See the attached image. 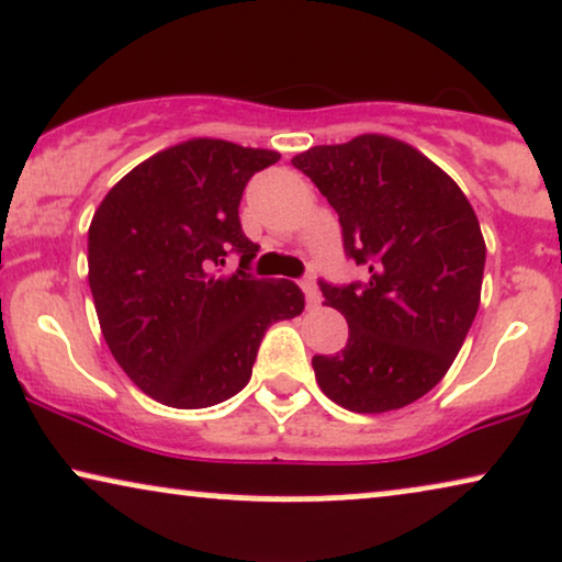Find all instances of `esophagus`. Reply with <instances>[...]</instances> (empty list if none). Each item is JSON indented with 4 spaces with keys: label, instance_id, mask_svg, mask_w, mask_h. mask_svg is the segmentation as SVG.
I'll return each instance as SVG.
<instances>
[{
    "label": "esophagus",
    "instance_id": "34e87169",
    "mask_svg": "<svg viewBox=\"0 0 562 562\" xmlns=\"http://www.w3.org/2000/svg\"><path fill=\"white\" fill-rule=\"evenodd\" d=\"M301 288H303V293H306V301H308V306L314 308V306H319V301H322V295H319V288H316V282L311 280V277H306V280L301 282Z\"/></svg>",
    "mask_w": 562,
    "mask_h": 562
}]
</instances>
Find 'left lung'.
<instances>
[{
	"label": "left lung",
	"mask_w": 562,
	"mask_h": 562,
	"mask_svg": "<svg viewBox=\"0 0 562 562\" xmlns=\"http://www.w3.org/2000/svg\"><path fill=\"white\" fill-rule=\"evenodd\" d=\"M293 165L340 216L353 285L319 282L348 322L335 356H314L316 382L353 414L418 401L448 374L482 299L486 246L461 188L435 161L390 135L314 146Z\"/></svg>",
	"instance_id": "8db88e82"
}]
</instances>
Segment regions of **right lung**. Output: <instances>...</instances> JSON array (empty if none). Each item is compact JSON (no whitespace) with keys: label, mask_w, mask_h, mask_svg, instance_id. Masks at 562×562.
Here are the masks:
<instances>
[{"label":"right lung","mask_w":562,"mask_h":562,"mask_svg":"<svg viewBox=\"0 0 562 562\" xmlns=\"http://www.w3.org/2000/svg\"><path fill=\"white\" fill-rule=\"evenodd\" d=\"M280 154L193 138L133 167L88 227V285L114 361L154 401L209 408L251 380L269 324L303 311L290 280H256L259 246L238 206L254 172ZM229 250L235 276H220Z\"/></svg>","instance_id":"add662e5"}]
</instances>
